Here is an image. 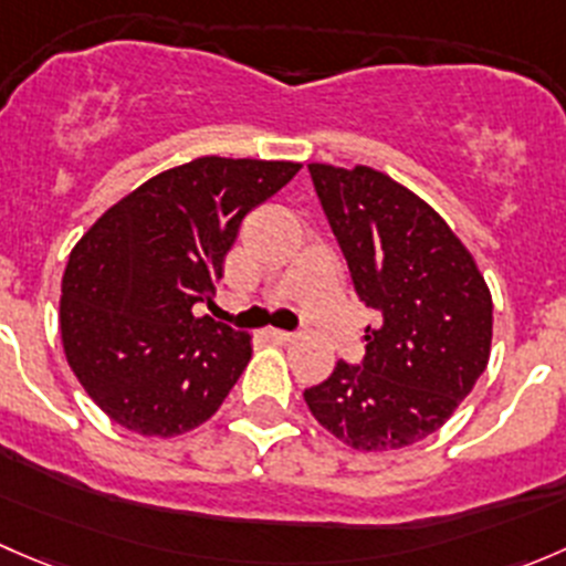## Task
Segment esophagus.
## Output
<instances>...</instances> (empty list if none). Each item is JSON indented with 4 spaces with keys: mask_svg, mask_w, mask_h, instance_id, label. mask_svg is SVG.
Wrapping results in <instances>:
<instances>
[{
    "mask_svg": "<svg viewBox=\"0 0 566 566\" xmlns=\"http://www.w3.org/2000/svg\"><path fill=\"white\" fill-rule=\"evenodd\" d=\"M262 334H265V339L276 342V345H287V342L293 339V334H290V331H282V328H265Z\"/></svg>",
    "mask_w": 566,
    "mask_h": 566,
    "instance_id": "1",
    "label": "esophagus"
}]
</instances>
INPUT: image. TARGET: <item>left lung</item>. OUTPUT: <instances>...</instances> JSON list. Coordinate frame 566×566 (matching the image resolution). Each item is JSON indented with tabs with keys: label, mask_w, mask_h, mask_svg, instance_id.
<instances>
[{
	"label": "left lung",
	"mask_w": 566,
	"mask_h": 566,
	"mask_svg": "<svg viewBox=\"0 0 566 566\" xmlns=\"http://www.w3.org/2000/svg\"><path fill=\"white\" fill-rule=\"evenodd\" d=\"M353 287L378 310L364 361H336L304 391L312 416L358 452H389L436 432L484 373L493 298L447 221L373 167L310 164Z\"/></svg>",
	"instance_id": "1"
}]
</instances>
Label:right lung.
Returning <instances> with one entry per match:
<instances>
[{
    "label": "right lung",
    "mask_w": 566,
    "mask_h": 566,
    "mask_svg": "<svg viewBox=\"0 0 566 566\" xmlns=\"http://www.w3.org/2000/svg\"><path fill=\"white\" fill-rule=\"evenodd\" d=\"M301 164L205 156L150 177L76 243L62 276L67 364L108 419L172 438L221 408L251 336L193 315L213 301L241 221Z\"/></svg>",
    "instance_id": "right-lung-1"
}]
</instances>
